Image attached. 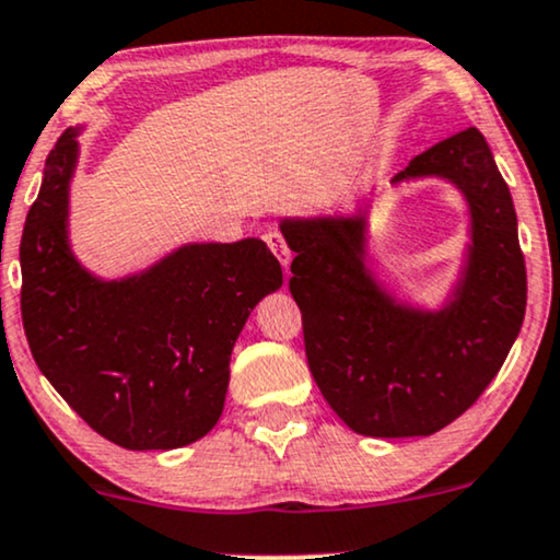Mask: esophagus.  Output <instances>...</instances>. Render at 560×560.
Returning <instances> with one entry per match:
<instances>
[{
	"label": "esophagus",
	"mask_w": 560,
	"mask_h": 560,
	"mask_svg": "<svg viewBox=\"0 0 560 560\" xmlns=\"http://www.w3.org/2000/svg\"><path fill=\"white\" fill-rule=\"evenodd\" d=\"M266 242H268V247H271L273 255H276V258H279V262H281V266H284V271H287L289 262H292V250H289L287 240L281 237V232H268L266 234Z\"/></svg>",
	"instance_id": "obj_1"
}]
</instances>
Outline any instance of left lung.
<instances>
[{
	"mask_svg": "<svg viewBox=\"0 0 560 560\" xmlns=\"http://www.w3.org/2000/svg\"><path fill=\"white\" fill-rule=\"evenodd\" d=\"M443 179L469 213L464 262L441 307L399 300L370 266V206L281 219L307 365L354 433L433 435L488 388L522 331L527 271L509 185L477 127L428 148L390 185Z\"/></svg>",
	"mask_w": 560,
	"mask_h": 560,
	"instance_id": "left-lung-1",
	"label": "left lung"
}]
</instances>
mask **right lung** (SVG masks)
<instances>
[{"label": "right lung", "mask_w": 560, "mask_h": 560, "mask_svg": "<svg viewBox=\"0 0 560 560\" xmlns=\"http://www.w3.org/2000/svg\"><path fill=\"white\" fill-rule=\"evenodd\" d=\"M70 127L46 159L20 240L23 328L57 394L106 441L170 451L211 433L224 409L234 341L284 284L266 242H187L153 266L101 279L70 245Z\"/></svg>", "instance_id": "add662e5"}]
</instances>
